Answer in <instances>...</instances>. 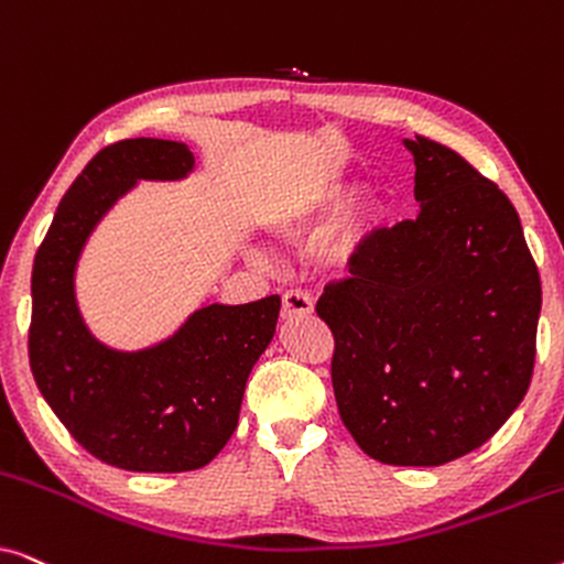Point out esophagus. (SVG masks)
I'll return each instance as SVG.
<instances>
[{
  "mask_svg": "<svg viewBox=\"0 0 564 564\" xmlns=\"http://www.w3.org/2000/svg\"><path fill=\"white\" fill-rule=\"evenodd\" d=\"M313 313V297L303 290H288L282 295V315L284 318H297V315Z\"/></svg>",
  "mask_w": 564,
  "mask_h": 564,
  "instance_id": "esophagus-1",
  "label": "esophagus"
}]
</instances>
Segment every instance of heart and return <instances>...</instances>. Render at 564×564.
I'll return each mask as SVG.
<instances>
[{"label":"heart","instance_id":"obj_1","mask_svg":"<svg viewBox=\"0 0 564 564\" xmlns=\"http://www.w3.org/2000/svg\"><path fill=\"white\" fill-rule=\"evenodd\" d=\"M354 184L344 176H326L292 197L276 213L274 226L284 236H303L334 212V219L318 230L313 241L315 261L328 272H349L354 261L365 249L369 230H372L380 203L372 197H351Z\"/></svg>","mask_w":564,"mask_h":564}]
</instances>
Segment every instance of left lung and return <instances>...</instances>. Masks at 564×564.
<instances>
[{
	"label": "left lung",
	"instance_id": "1",
	"mask_svg": "<svg viewBox=\"0 0 564 564\" xmlns=\"http://www.w3.org/2000/svg\"><path fill=\"white\" fill-rule=\"evenodd\" d=\"M403 143L419 215L375 230L315 313L334 334L336 405L361 452L436 467L482 446L527 395L542 280L496 182L442 143Z\"/></svg>",
	"mask_w": 564,
	"mask_h": 564
}]
</instances>
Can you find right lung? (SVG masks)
<instances>
[{"label": "right lung", "mask_w": 564, "mask_h": 564, "mask_svg": "<svg viewBox=\"0 0 564 564\" xmlns=\"http://www.w3.org/2000/svg\"><path fill=\"white\" fill-rule=\"evenodd\" d=\"M192 169L195 156L176 141L107 145L68 187L35 253L28 354L37 390L91 457L130 473L199 469L226 446L282 305L280 295L205 305L141 351H115L89 334L74 292L89 234L138 180L174 182Z\"/></svg>", "instance_id": "add662e5"}]
</instances>
